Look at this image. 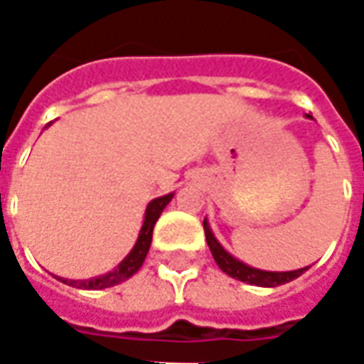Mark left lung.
Returning <instances> with one entry per match:
<instances>
[{
  "instance_id": "1",
  "label": "left lung",
  "mask_w": 364,
  "mask_h": 364,
  "mask_svg": "<svg viewBox=\"0 0 364 364\" xmlns=\"http://www.w3.org/2000/svg\"><path fill=\"white\" fill-rule=\"evenodd\" d=\"M203 230H205V240L209 250H211V256L218 262V266L221 272H225L228 276H232L235 280H242L245 284H254V286H264V288H274V286H280V284L292 282L296 280L302 272H306L308 268L292 269V272H264V269H256L245 266L244 262L232 257L223 247L220 242L213 237V233L209 230L207 221H203Z\"/></svg>"
}]
</instances>
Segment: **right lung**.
I'll return each mask as SVG.
<instances>
[{"label":"right lung","mask_w":364,"mask_h":364,"mask_svg":"<svg viewBox=\"0 0 364 364\" xmlns=\"http://www.w3.org/2000/svg\"><path fill=\"white\" fill-rule=\"evenodd\" d=\"M171 199H173V193L165 195V197H159V199H153V201L149 203L146 213H144V223L143 228H141V233H139L136 244H134V247L131 250V254L124 257L112 272H108L105 276H98V278H92V280H80V282H76V280H70L68 282V280H62V278H60V280L70 284V286H76V288H84V290H102V288H110V286H114V284L124 282L127 278H131L132 274H136L139 268L143 266L146 252H149V247H151V240H153V228H155V223H157L161 211L167 207V203H169Z\"/></svg>","instance_id":"obj_1"}]
</instances>
